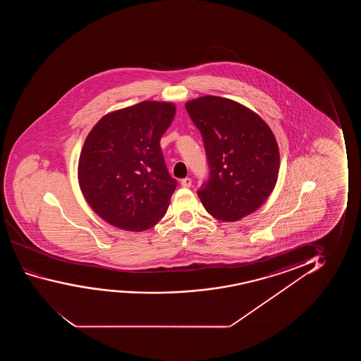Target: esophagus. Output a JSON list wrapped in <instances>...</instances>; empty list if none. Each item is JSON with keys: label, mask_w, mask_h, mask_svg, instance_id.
<instances>
[{"label": "esophagus", "mask_w": 361, "mask_h": 361, "mask_svg": "<svg viewBox=\"0 0 361 361\" xmlns=\"http://www.w3.org/2000/svg\"><path fill=\"white\" fill-rule=\"evenodd\" d=\"M191 183H192V180L190 178H185L181 180V186H183V188H190Z\"/></svg>", "instance_id": "1"}]
</instances>
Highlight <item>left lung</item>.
I'll use <instances>...</instances> for the list:
<instances>
[{"instance_id":"8db88e82","label":"left lung","mask_w":361,"mask_h":361,"mask_svg":"<svg viewBox=\"0 0 361 361\" xmlns=\"http://www.w3.org/2000/svg\"><path fill=\"white\" fill-rule=\"evenodd\" d=\"M202 135L209 176L197 190L203 207L234 222L257 211L276 183V139L257 114L232 99L204 96L186 104Z\"/></svg>"}]
</instances>
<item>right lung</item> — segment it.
Returning a JSON list of instances; mask_svg holds the SVG:
<instances>
[{
	"mask_svg": "<svg viewBox=\"0 0 361 361\" xmlns=\"http://www.w3.org/2000/svg\"><path fill=\"white\" fill-rule=\"evenodd\" d=\"M175 112L173 104L143 101L104 116L85 140L80 188L114 227L142 232L165 216L178 181L169 173L160 139Z\"/></svg>",
	"mask_w": 361,
	"mask_h": 361,
	"instance_id": "1",
	"label": "right lung"
}]
</instances>
